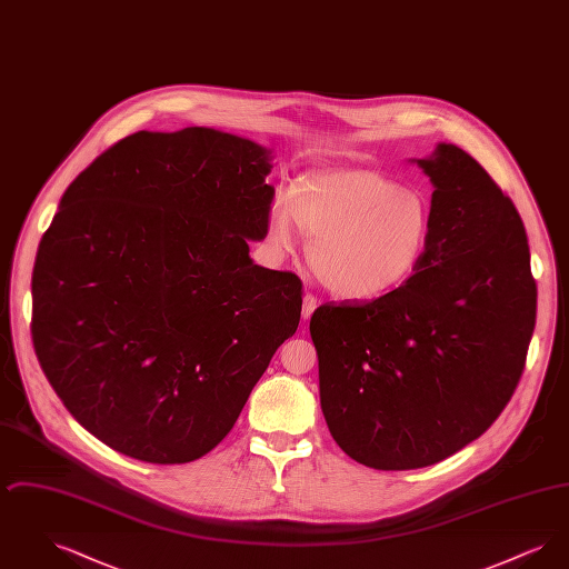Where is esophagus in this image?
Masks as SVG:
<instances>
[{
	"mask_svg": "<svg viewBox=\"0 0 569 569\" xmlns=\"http://www.w3.org/2000/svg\"><path fill=\"white\" fill-rule=\"evenodd\" d=\"M316 307H318V298L313 295H305V298H302V320H309L311 313L316 311Z\"/></svg>",
	"mask_w": 569,
	"mask_h": 569,
	"instance_id": "esophagus-1",
	"label": "esophagus"
}]
</instances>
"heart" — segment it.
<instances>
[{
  "label": "heart",
  "mask_w": 569,
  "mask_h": 569,
  "mask_svg": "<svg viewBox=\"0 0 569 569\" xmlns=\"http://www.w3.org/2000/svg\"><path fill=\"white\" fill-rule=\"evenodd\" d=\"M300 228L316 234L311 267L332 295L383 297L420 269L431 241V209L413 188L373 170H322L279 196L269 213V243L297 249Z\"/></svg>",
  "instance_id": "b5f03b06"
}]
</instances>
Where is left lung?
Here are the masks:
<instances>
[{
  "label": "left lung",
  "instance_id": "8db88e82",
  "mask_svg": "<svg viewBox=\"0 0 569 569\" xmlns=\"http://www.w3.org/2000/svg\"><path fill=\"white\" fill-rule=\"evenodd\" d=\"M416 162L435 188L420 269L371 302L322 305L309 325L328 431L383 471L429 467L487 431L520 381L538 307L515 202L457 144Z\"/></svg>",
  "mask_w": 569,
  "mask_h": 569
}]
</instances>
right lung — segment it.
<instances>
[{
    "mask_svg": "<svg viewBox=\"0 0 569 569\" xmlns=\"http://www.w3.org/2000/svg\"><path fill=\"white\" fill-rule=\"evenodd\" d=\"M269 151L211 128L136 132L70 183L31 277V337L57 397L132 459L179 465L230 433L302 281L253 264Z\"/></svg>",
    "mask_w": 569,
    "mask_h": 569,
    "instance_id": "add662e5",
    "label": "right lung"
}]
</instances>
